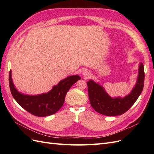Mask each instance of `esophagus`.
<instances>
[{
	"mask_svg": "<svg viewBox=\"0 0 154 154\" xmlns=\"http://www.w3.org/2000/svg\"><path fill=\"white\" fill-rule=\"evenodd\" d=\"M83 75L85 76H87L89 75V72H88V71H87V70H85V71L83 72Z\"/></svg>",
	"mask_w": 154,
	"mask_h": 154,
	"instance_id": "1",
	"label": "esophagus"
}]
</instances>
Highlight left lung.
<instances>
[{
	"instance_id": "obj_1",
	"label": "left lung",
	"mask_w": 154,
	"mask_h": 154,
	"mask_svg": "<svg viewBox=\"0 0 154 154\" xmlns=\"http://www.w3.org/2000/svg\"><path fill=\"white\" fill-rule=\"evenodd\" d=\"M144 72L143 63L139 66L137 80L131 92L125 97H111L104 88L94 81L87 82L88 98L92 108L97 112L107 116L122 115L126 112L140 96L144 87Z\"/></svg>"
}]
</instances>
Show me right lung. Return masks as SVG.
Returning a JSON list of instances; mask_svg holds the SVG:
<instances>
[{
    "label": "right lung",
    "instance_id": "right-lung-1",
    "mask_svg": "<svg viewBox=\"0 0 154 154\" xmlns=\"http://www.w3.org/2000/svg\"><path fill=\"white\" fill-rule=\"evenodd\" d=\"M80 79L78 75L69 76L60 81L49 92L31 96L22 94L16 89L12 81L10 71L9 84L13 98L23 109L34 116L45 117L55 114L61 109L69 88Z\"/></svg>",
    "mask_w": 154,
    "mask_h": 154
}]
</instances>
